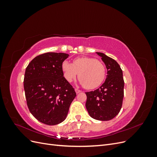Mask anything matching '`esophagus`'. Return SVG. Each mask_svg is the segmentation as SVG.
<instances>
[{
	"mask_svg": "<svg viewBox=\"0 0 157 157\" xmlns=\"http://www.w3.org/2000/svg\"><path fill=\"white\" fill-rule=\"evenodd\" d=\"M75 92L77 93V94H78V93H80V92H81L80 90H78V89H77V88H75Z\"/></svg>",
	"mask_w": 157,
	"mask_h": 157,
	"instance_id": "1",
	"label": "esophagus"
}]
</instances>
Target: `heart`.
I'll use <instances>...</instances> for the list:
<instances>
[{
	"instance_id": "1",
	"label": "heart",
	"mask_w": 157,
	"mask_h": 157,
	"mask_svg": "<svg viewBox=\"0 0 157 157\" xmlns=\"http://www.w3.org/2000/svg\"><path fill=\"white\" fill-rule=\"evenodd\" d=\"M63 76L71 82L78 75L79 84L87 89L98 87L105 77V67L100 61L88 57L75 59L73 64L64 61L62 63Z\"/></svg>"
}]
</instances>
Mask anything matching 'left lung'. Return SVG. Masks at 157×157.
I'll return each mask as SVG.
<instances>
[{
  "label": "left lung",
  "mask_w": 157,
  "mask_h": 157,
  "mask_svg": "<svg viewBox=\"0 0 157 157\" xmlns=\"http://www.w3.org/2000/svg\"><path fill=\"white\" fill-rule=\"evenodd\" d=\"M107 68V77L101 86L94 91L86 92V107L94 119L107 121L120 112L124 98V82L122 71L117 61L101 52H96Z\"/></svg>",
  "instance_id": "8db88e82"
}]
</instances>
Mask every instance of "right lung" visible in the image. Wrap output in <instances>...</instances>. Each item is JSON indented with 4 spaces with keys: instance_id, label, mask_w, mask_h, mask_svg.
Instances as JSON below:
<instances>
[{
    "instance_id": "1",
    "label": "right lung",
    "mask_w": 157,
    "mask_h": 157,
    "mask_svg": "<svg viewBox=\"0 0 157 157\" xmlns=\"http://www.w3.org/2000/svg\"><path fill=\"white\" fill-rule=\"evenodd\" d=\"M69 56L48 52L36 56L28 65L24 90L28 108L39 122L56 125L65 121L76 97L72 86L63 77L62 63Z\"/></svg>"
}]
</instances>
